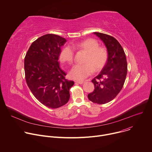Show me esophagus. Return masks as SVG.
<instances>
[{
  "label": "esophagus",
  "instance_id": "esophagus-1",
  "mask_svg": "<svg viewBox=\"0 0 152 152\" xmlns=\"http://www.w3.org/2000/svg\"><path fill=\"white\" fill-rule=\"evenodd\" d=\"M75 82L77 83H79V84H83L85 82L84 81H76Z\"/></svg>",
  "mask_w": 152,
  "mask_h": 152
}]
</instances>
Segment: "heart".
I'll return each mask as SVG.
<instances>
[{"label": "heart", "mask_w": 152, "mask_h": 152, "mask_svg": "<svg viewBox=\"0 0 152 152\" xmlns=\"http://www.w3.org/2000/svg\"><path fill=\"white\" fill-rule=\"evenodd\" d=\"M75 48L85 50L88 53L85 65L77 64L70 70L69 75L71 79L83 80L91 75L94 70H100L106 62L107 53L105 49L99 48V43L93 39H85L76 45ZM75 50L70 46H65L61 52L60 60L63 62L72 64L74 59Z\"/></svg>", "instance_id": "1"}]
</instances>
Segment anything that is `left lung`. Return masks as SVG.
Wrapping results in <instances>:
<instances>
[{"label":"left lung","instance_id":"left-lung-1","mask_svg":"<svg viewBox=\"0 0 152 152\" xmlns=\"http://www.w3.org/2000/svg\"><path fill=\"white\" fill-rule=\"evenodd\" d=\"M93 33L104 44L107 59L101 72L92 80L94 90L88 94V97L93 103L104 104L113 100L122 89L127 75V64L124 51L115 38L103 33ZM100 79H102V81L98 80Z\"/></svg>","mask_w":152,"mask_h":152}]
</instances>
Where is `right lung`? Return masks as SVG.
I'll return each mask as SVG.
<instances>
[{
    "label": "right lung",
    "instance_id": "obj_1",
    "mask_svg": "<svg viewBox=\"0 0 152 152\" xmlns=\"http://www.w3.org/2000/svg\"><path fill=\"white\" fill-rule=\"evenodd\" d=\"M66 39L55 34L40 37L31 45L25 58V72L28 87L35 98L50 108L66 104L74 82L65 78L59 67L61 48Z\"/></svg>",
    "mask_w": 152,
    "mask_h": 152
}]
</instances>
